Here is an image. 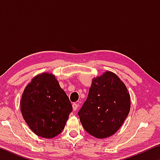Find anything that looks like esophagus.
<instances>
[{"mask_svg": "<svg viewBox=\"0 0 160 160\" xmlns=\"http://www.w3.org/2000/svg\"><path fill=\"white\" fill-rule=\"evenodd\" d=\"M78 104H75V103H73V104H72V109H73V111H76L78 109Z\"/></svg>", "mask_w": 160, "mask_h": 160, "instance_id": "1", "label": "esophagus"}]
</instances>
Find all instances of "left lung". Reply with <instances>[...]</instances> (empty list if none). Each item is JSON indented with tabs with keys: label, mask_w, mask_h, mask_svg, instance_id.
Listing matches in <instances>:
<instances>
[{
	"label": "left lung",
	"mask_w": 160,
	"mask_h": 160,
	"mask_svg": "<svg viewBox=\"0 0 160 160\" xmlns=\"http://www.w3.org/2000/svg\"><path fill=\"white\" fill-rule=\"evenodd\" d=\"M130 108L131 97L126 85L115 73L107 71L92 80L88 98L78 113L87 132L104 138L120 128Z\"/></svg>",
	"instance_id": "left-lung-1"
}]
</instances>
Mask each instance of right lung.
Instances as JSON below:
<instances>
[{
	"mask_svg": "<svg viewBox=\"0 0 160 160\" xmlns=\"http://www.w3.org/2000/svg\"><path fill=\"white\" fill-rule=\"evenodd\" d=\"M20 109L29 128L44 138L60 134L72 111L66 93L55 76L48 72L37 75L27 85Z\"/></svg>",
	"mask_w": 160,
	"mask_h": 160,
	"instance_id": "1",
	"label": "right lung"
}]
</instances>
